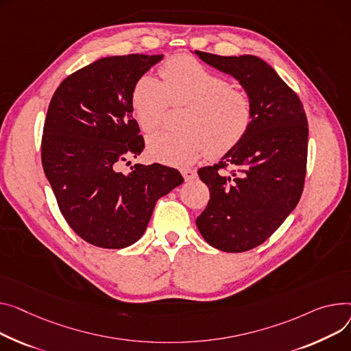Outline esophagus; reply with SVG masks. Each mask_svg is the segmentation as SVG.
I'll return each mask as SVG.
<instances>
[{"label": "esophagus", "mask_w": 351, "mask_h": 351, "mask_svg": "<svg viewBox=\"0 0 351 351\" xmlns=\"http://www.w3.org/2000/svg\"><path fill=\"white\" fill-rule=\"evenodd\" d=\"M180 172H182L184 180H192V179H195L196 175H197L196 171H195V169H191V168H183Z\"/></svg>", "instance_id": "1"}]
</instances>
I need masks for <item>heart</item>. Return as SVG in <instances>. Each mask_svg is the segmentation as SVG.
I'll use <instances>...</instances> for the list:
<instances>
[{
  "label": "heart",
  "mask_w": 351,
  "mask_h": 351,
  "mask_svg": "<svg viewBox=\"0 0 351 351\" xmlns=\"http://www.w3.org/2000/svg\"><path fill=\"white\" fill-rule=\"evenodd\" d=\"M162 83L143 76L132 90L131 106L138 125L145 132L158 128L172 104H189L182 127L184 131H159L147 141L154 160L168 165H188L207 151L220 156L236 147L252 121V101L245 91L232 88L188 55L175 56L162 64Z\"/></svg>",
  "instance_id": "b5f03b06"
}]
</instances>
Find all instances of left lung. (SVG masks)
<instances>
[{
  "label": "left lung",
  "instance_id": "1",
  "mask_svg": "<svg viewBox=\"0 0 351 351\" xmlns=\"http://www.w3.org/2000/svg\"><path fill=\"white\" fill-rule=\"evenodd\" d=\"M195 53L234 77L254 112L241 141L216 165L197 171L210 199L196 226L220 251H248L271 237L300 199L308 158L306 114L296 93L258 56ZM227 166L235 171L226 174Z\"/></svg>",
  "mask_w": 351,
  "mask_h": 351
}]
</instances>
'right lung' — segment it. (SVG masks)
Returning <instances> with one entry per match:
<instances>
[{
    "mask_svg": "<svg viewBox=\"0 0 351 351\" xmlns=\"http://www.w3.org/2000/svg\"><path fill=\"white\" fill-rule=\"evenodd\" d=\"M162 59L101 58L66 77L51 100L42 167L67 224L96 247L117 250L138 241L156 200L183 183L178 169L159 163L120 172L123 162L144 149L132 117L134 86Z\"/></svg>",
    "mask_w": 351,
    "mask_h": 351,
    "instance_id": "add662e5",
    "label": "right lung"
}]
</instances>
